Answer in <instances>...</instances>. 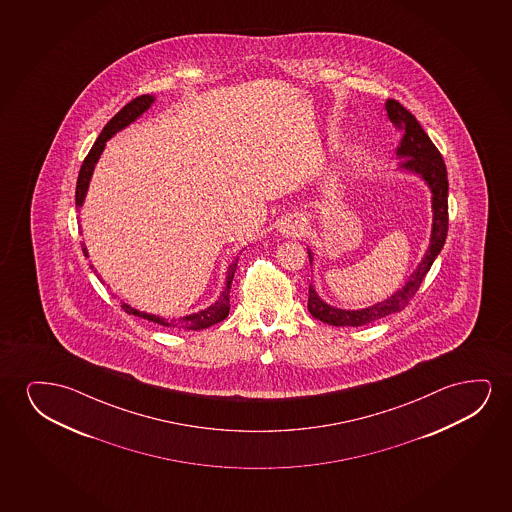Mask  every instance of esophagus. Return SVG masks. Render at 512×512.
Instances as JSON below:
<instances>
[{
	"label": "esophagus",
	"instance_id": "34e87169",
	"mask_svg": "<svg viewBox=\"0 0 512 512\" xmlns=\"http://www.w3.org/2000/svg\"><path fill=\"white\" fill-rule=\"evenodd\" d=\"M281 232L285 234V236H301L304 234V224L302 222H297V220H292V222H285L283 227H281Z\"/></svg>",
	"mask_w": 512,
	"mask_h": 512
}]
</instances>
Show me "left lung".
Masks as SVG:
<instances>
[{
    "label": "left lung",
    "instance_id": "obj_1",
    "mask_svg": "<svg viewBox=\"0 0 512 512\" xmlns=\"http://www.w3.org/2000/svg\"><path fill=\"white\" fill-rule=\"evenodd\" d=\"M386 113L395 129H399L402 133L399 147H397L400 168L418 173L432 190V196H434L432 197V208H434L432 238H430V246H428L425 257L421 260L418 269L411 274L406 287L395 292L390 299L378 302L371 308L357 309V311L332 308L318 297L313 285H309V313L334 327H360V325L376 322L379 318H385V316L406 308L425 280L430 267L434 264L435 257L441 253L442 246L446 243V236H448V171H446V164H444L441 152L428 138V134L423 131V127L420 126V122L416 120L413 113L400 105L399 101L388 99ZM309 257H311V253H309Z\"/></svg>",
    "mask_w": 512,
    "mask_h": 512
}]
</instances>
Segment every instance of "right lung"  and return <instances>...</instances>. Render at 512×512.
<instances>
[{
	"mask_svg": "<svg viewBox=\"0 0 512 512\" xmlns=\"http://www.w3.org/2000/svg\"><path fill=\"white\" fill-rule=\"evenodd\" d=\"M152 103H154L152 96H148V94L138 96V98H134L133 101H129V103L103 127V131L99 134L98 140L94 141V145H92L91 150H89V154L85 157L84 164H82V168H80V173H78L77 192H75V203H77L78 208L84 203V197L85 194H87V189H89V182H91L92 171H94V164L98 162L99 155L103 152L106 141L110 140L117 131L124 129L127 124H131L133 120L138 119L141 113L145 112ZM82 250H84L85 255H87V248H85V246ZM236 266H238V264L232 262L231 267H229L227 285H225L224 292L218 297V301L215 302V304H211L210 308L203 309V311L194 313V315L169 320V318H161V316L141 313L138 309H133L131 306H127V304H122V309H124L126 313H129V315L141 316V318H145L148 322L157 323V325L168 327V329H208L211 325L222 322V320H225L227 315H229V306H231V302H229L231 295L229 294H231V283L232 278H234V273H236Z\"/></svg>",
	"mask_w": 512,
	"mask_h": 512,
	"instance_id": "1",
	"label": "right lung"
}]
</instances>
